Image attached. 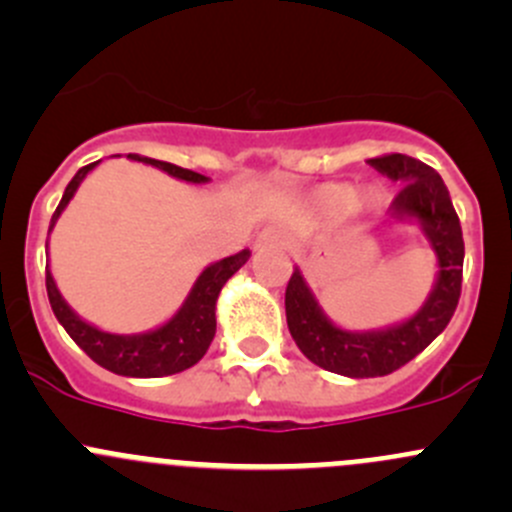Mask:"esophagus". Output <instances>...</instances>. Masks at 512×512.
Listing matches in <instances>:
<instances>
[{
    "label": "esophagus",
    "mask_w": 512,
    "mask_h": 512,
    "mask_svg": "<svg viewBox=\"0 0 512 512\" xmlns=\"http://www.w3.org/2000/svg\"><path fill=\"white\" fill-rule=\"evenodd\" d=\"M287 245H289L287 232L277 225L265 227V230L257 235V242H255L257 250H265V247H287Z\"/></svg>",
    "instance_id": "esophagus-1"
}]
</instances>
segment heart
Returning a JSON list of instances; mask_svg holds the SVG:
<instances>
[{
    "label": "heart",
    "instance_id": "obj_1",
    "mask_svg": "<svg viewBox=\"0 0 512 512\" xmlns=\"http://www.w3.org/2000/svg\"><path fill=\"white\" fill-rule=\"evenodd\" d=\"M319 198H322V203L327 205V208L344 213V210H352L359 205V190L349 183H332V185H324V188L319 190ZM366 203L374 205L376 195H369Z\"/></svg>",
    "mask_w": 512,
    "mask_h": 512
}]
</instances>
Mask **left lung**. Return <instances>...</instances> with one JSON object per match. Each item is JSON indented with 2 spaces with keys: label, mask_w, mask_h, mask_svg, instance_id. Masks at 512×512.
Here are the masks:
<instances>
[{
  "label": "left lung",
  "mask_w": 512,
  "mask_h": 512,
  "mask_svg": "<svg viewBox=\"0 0 512 512\" xmlns=\"http://www.w3.org/2000/svg\"><path fill=\"white\" fill-rule=\"evenodd\" d=\"M369 165L394 183H404L394 200L396 215H409L421 223L423 235L436 252L438 272L426 302L409 319L384 329L352 332L337 327L324 314L302 270L294 267L285 292L289 334L312 364L349 379H371L401 369L448 327L461 297L466 255L461 223L446 183L436 170L401 153L371 158Z\"/></svg>",
  "instance_id": "obj_1"
}]
</instances>
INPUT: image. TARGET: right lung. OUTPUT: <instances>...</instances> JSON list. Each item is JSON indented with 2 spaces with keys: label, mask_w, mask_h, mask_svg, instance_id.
Masks as SVG:
<instances>
[{
  "label": "right lung",
  "mask_w": 512,
  "mask_h": 512,
  "mask_svg": "<svg viewBox=\"0 0 512 512\" xmlns=\"http://www.w3.org/2000/svg\"><path fill=\"white\" fill-rule=\"evenodd\" d=\"M128 158L138 160V163L153 165V168L163 170V173L173 175V178L178 180H185V183L200 185L210 180L205 178V175L195 173V170L178 168V165L165 163V160L143 158L136 156V153H128ZM98 163H101V160L84 165V168L71 178V183L66 185L59 208H56L54 218H51L49 232L54 230L59 215L64 213L66 205L71 203V198H74L76 190H79V185L84 183L86 175H89ZM247 260H250V250H242L237 252V255H230L225 257V260H218L213 262V265L205 267L198 275V280H195L193 289L188 292V297H185V302L180 304L178 312H175L168 322L160 324V327L148 329V332L141 334L103 332V329H98L91 322H86V319H81L79 314L69 307V302L61 297L49 265H46V294H49L51 309H54L61 327L69 332V337L74 339L98 366H103V369L113 371V374L118 376L158 379V376H170L178 374V371L190 369V366L198 364V361L203 359L215 337V324H218L215 322V304H218L220 289L225 287V282L230 280Z\"/></svg>",
  "instance_id": "add662e5"
}]
</instances>
